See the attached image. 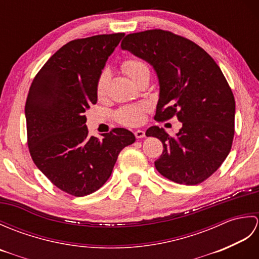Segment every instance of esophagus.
Here are the masks:
<instances>
[{
	"mask_svg": "<svg viewBox=\"0 0 259 259\" xmlns=\"http://www.w3.org/2000/svg\"><path fill=\"white\" fill-rule=\"evenodd\" d=\"M135 136L137 139H141V138H145L146 137V133L144 130H136L135 131Z\"/></svg>",
	"mask_w": 259,
	"mask_h": 259,
	"instance_id": "esophagus-1",
	"label": "esophagus"
}]
</instances>
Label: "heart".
Listing matches in <instances>:
<instances>
[{"label":"heart","mask_w":259,"mask_h":259,"mask_svg":"<svg viewBox=\"0 0 259 259\" xmlns=\"http://www.w3.org/2000/svg\"><path fill=\"white\" fill-rule=\"evenodd\" d=\"M122 69L124 72L128 74L131 79L136 80L138 76L145 72V71H149V68L146 62L139 59H129L125 60L122 63ZM109 81V73L107 71L99 75L97 81V93L99 97L103 96L106 93L107 85ZM148 110V106L145 103L141 104H135V106H126L121 108L115 114L118 121L120 123L125 125H138L140 124L145 119V113Z\"/></svg>","instance_id":"obj_1"}]
</instances>
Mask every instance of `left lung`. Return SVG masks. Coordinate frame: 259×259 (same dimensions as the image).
Segmentation results:
<instances>
[{
  "instance_id": "left-lung-1",
  "label": "left lung",
  "mask_w": 259,
  "mask_h": 259,
  "mask_svg": "<svg viewBox=\"0 0 259 259\" xmlns=\"http://www.w3.org/2000/svg\"><path fill=\"white\" fill-rule=\"evenodd\" d=\"M121 49L156 71L160 91L155 119L177 115L183 123L174 137L157 125L147 130V137L163 145L157 170L177 184L202 183L222 166L234 139L235 99L221 68L202 48L169 31L128 34Z\"/></svg>"
}]
</instances>
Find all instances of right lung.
I'll list each match as a JSON object with an SVG mask.
<instances>
[{
	"label": "right lung",
	"mask_w": 259,
	"mask_h": 259,
	"mask_svg": "<svg viewBox=\"0 0 259 259\" xmlns=\"http://www.w3.org/2000/svg\"><path fill=\"white\" fill-rule=\"evenodd\" d=\"M124 33L70 41L35 75L25 103L27 146L35 166L59 189L75 197L97 191L111 176L120 151L134 144L115 128L89 137L84 112L98 100L97 81Z\"/></svg>",
	"instance_id": "add662e5"
}]
</instances>
